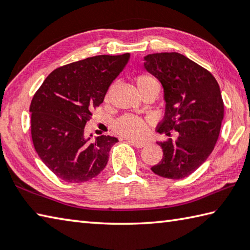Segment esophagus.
<instances>
[{"label":"esophagus","mask_w":250,"mask_h":250,"mask_svg":"<svg viewBox=\"0 0 250 250\" xmlns=\"http://www.w3.org/2000/svg\"><path fill=\"white\" fill-rule=\"evenodd\" d=\"M129 142L131 143V145H133L134 146H137V147H143V146H146L147 145L146 141H143V140H132V139H130Z\"/></svg>","instance_id":"34e87169"}]
</instances>
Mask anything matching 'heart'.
Returning a JSON list of instances; mask_svg holds the SVG:
<instances>
[{
  "mask_svg": "<svg viewBox=\"0 0 250 250\" xmlns=\"http://www.w3.org/2000/svg\"><path fill=\"white\" fill-rule=\"evenodd\" d=\"M135 84H137L138 90L140 94L147 89H156L158 91L160 90V84L158 80L149 74L138 76L135 78ZM113 129L116 130V132L121 135H125V137L137 138L140 137L145 132V122L138 117L124 116L115 122Z\"/></svg>",
  "mask_w": 250,
  "mask_h": 250,
  "instance_id": "obj_1",
  "label": "heart"
}]
</instances>
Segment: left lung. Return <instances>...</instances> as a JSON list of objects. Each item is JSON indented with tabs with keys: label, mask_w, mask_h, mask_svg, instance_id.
<instances>
[{
	"label": "left lung",
	"mask_w": 250,
	"mask_h": 250,
	"mask_svg": "<svg viewBox=\"0 0 250 250\" xmlns=\"http://www.w3.org/2000/svg\"><path fill=\"white\" fill-rule=\"evenodd\" d=\"M143 61L145 69L163 88L166 113L156 131L177 132L175 141L158 142L163 158L151 170L167 179H184L205 162L216 145L224 118L221 89L208 70L182 54H149Z\"/></svg>",
	"instance_id": "8db88e82"
}]
</instances>
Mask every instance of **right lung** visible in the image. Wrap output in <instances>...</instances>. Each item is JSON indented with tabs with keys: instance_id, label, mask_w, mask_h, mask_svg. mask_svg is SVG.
Returning <instances> with one entry per match:
<instances>
[{
	"instance_id": "1",
	"label": "right lung",
	"mask_w": 250,
	"mask_h": 250,
	"mask_svg": "<svg viewBox=\"0 0 250 250\" xmlns=\"http://www.w3.org/2000/svg\"><path fill=\"white\" fill-rule=\"evenodd\" d=\"M130 54L99 55L52 71L34 95L29 107L34 147L59 179L82 183L107 166L115 137H84L91 111L103 104L110 84L121 73Z\"/></svg>"
}]
</instances>
